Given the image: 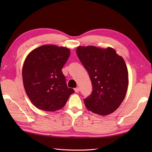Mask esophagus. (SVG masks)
Returning a JSON list of instances; mask_svg holds the SVG:
<instances>
[{
    "instance_id": "obj_1",
    "label": "esophagus",
    "mask_w": 152,
    "mask_h": 152,
    "mask_svg": "<svg viewBox=\"0 0 152 152\" xmlns=\"http://www.w3.org/2000/svg\"><path fill=\"white\" fill-rule=\"evenodd\" d=\"M74 91H75L76 93H78L80 91V88H76L74 89Z\"/></svg>"
}]
</instances>
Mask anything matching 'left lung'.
Returning a JSON list of instances; mask_svg holds the SVG:
<instances>
[{"instance_id": "left-lung-1", "label": "left lung", "mask_w": 152, "mask_h": 152, "mask_svg": "<svg viewBox=\"0 0 152 152\" xmlns=\"http://www.w3.org/2000/svg\"><path fill=\"white\" fill-rule=\"evenodd\" d=\"M76 53L88 72L93 91L84 103L88 110L101 115L110 114L124 101L129 74L121 56L114 48L78 46Z\"/></svg>"}]
</instances>
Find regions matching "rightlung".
<instances>
[{
    "instance_id": "obj_1",
    "label": "right lung",
    "mask_w": 152,
    "mask_h": 152,
    "mask_svg": "<svg viewBox=\"0 0 152 152\" xmlns=\"http://www.w3.org/2000/svg\"><path fill=\"white\" fill-rule=\"evenodd\" d=\"M70 54L66 47L43 45L32 50L25 58L23 83L28 99L37 108L57 111L64 107L74 93L67 87L61 70Z\"/></svg>"
}]
</instances>
